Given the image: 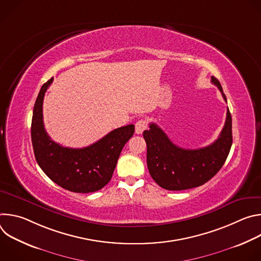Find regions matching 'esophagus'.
Instances as JSON below:
<instances>
[{
	"mask_svg": "<svg viewBox=\"0 0 261 261\" xmlns=\"http://www.w3.org/2000/svg\"><path fill=\"white\" fill-rule=\"evenodd\" d=\"M147 128V122L145 120H139L135 124V132L136 134H141Z\"/></svg>",
	"mask_w": 261,
	"mask_h": 261,
	"instance_id": "obj_1",
	"label": "esophagus"
}]
</instances>
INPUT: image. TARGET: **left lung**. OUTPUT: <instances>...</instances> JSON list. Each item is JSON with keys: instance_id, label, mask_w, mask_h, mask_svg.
Masks as SVG:
<instances>
[{"instance_id": "obj_1", "label": "left lung", "mask_w": 261, "mask_h": 261, "mask_svg": "<svg viewBox=\"0 0 261 261\" xmlns=\"http://www.w3.org/2000/svg\"><path fill=\"white\" fill-rule=\"evenodd\" d=\"M212 83L227 102L219 81L212 76ZM231 123L227 108L226 121L218 139L196 150H186L175 145L161 128L151 123L150 129L143 131V138L147 146V168L153 179L160 187L171 191L195 188L210 180L221 169L229 154L232 144Z\"/></svg>"}]
</instances>
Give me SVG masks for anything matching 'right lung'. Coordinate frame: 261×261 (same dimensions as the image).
<instances>
[{
  "instance_id": "obj_1",
  "label": "right lung",
  "mask_w": 261,
  "mask_h": 261,
  "mask_svg": "<svg viewBox=\"0 0 261 261\" xmlns=\"http://www.w3.org/2000/svg\"><path fill=\"white\" fill-rule=\"evenodd\" d=\"M53 81L42 86L34 105L31 136L36 161L53 181L66 190L75 193L98 191L113 176L125 143L134 134V125L115 129L83 148L60 145L48 136L43 124V99Z\"/></svg>"
}]
</instances>
